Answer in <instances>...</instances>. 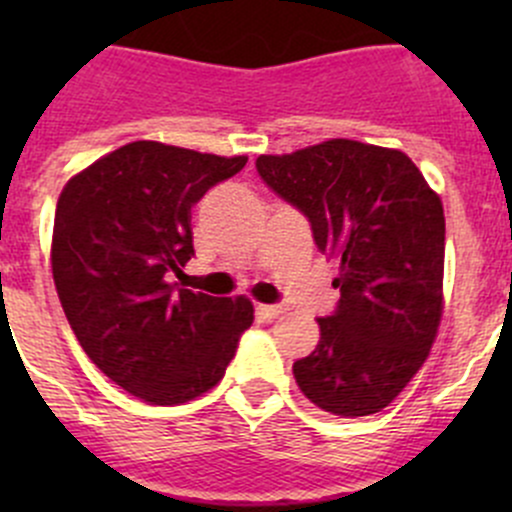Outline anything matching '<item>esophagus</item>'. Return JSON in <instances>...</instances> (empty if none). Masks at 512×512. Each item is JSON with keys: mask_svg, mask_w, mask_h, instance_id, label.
I'll use <instances>...</instances> for the list:
<instances>
[{"mask_svg": "<svg viewBox=\"0 0 512 512\" xmlns=\"http://www.w3.org/2000/svg\"><path fill=\"white\" fill-rule=\"evenodd\" d=\"M257 312H260L265 319H277L282 312H285V307H282V304H257Z\"/></svg>", "mask_w": 512, "mask_h": 512, "instance_id": "1", "label": "esophagus"}]
</instances>
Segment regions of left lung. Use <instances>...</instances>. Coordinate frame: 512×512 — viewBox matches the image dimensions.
<instances>
[{"label": "left lung", "instance_id": "1", "mask_svg": "<svg viewBox=\"0 0 512 512\" xmlns=\"http://www.w3.org/2000/svg\"><path fill=\"white\" fill-rule=\"evenodd\" d=\"M255 168L309 220L319 252L342 262L337 307L317 319L319 342L294 361V379L329 414H376L414 379L441 324V198L406 153L347 138Z\"/></svg>", "mask_w": 512, "mask_h": 512}]
</instances>
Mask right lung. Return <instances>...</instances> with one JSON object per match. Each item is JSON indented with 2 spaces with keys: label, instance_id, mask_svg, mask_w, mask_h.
I'll use <instances>...</instances> for the list:
<instances>
[{
  "label": "right lung",
  "instance_id": "add662e5",
  "mask_svg": "<svg viewBox=\"0 0 512 512\" xmlns=\"http://www.w3.org/2000/svg\"><path fill=\"white\" fill-rule=\"evenodd\" d=\"M245 163L136 141L61 190L51 240L61 307L89 359L131 396L173 406L205 394L255 319L247 297L170 282L195 255L190 210Z\"/></svg>",
  "mask_w": 512,
  "mask_h": 512
}]
</instances>
